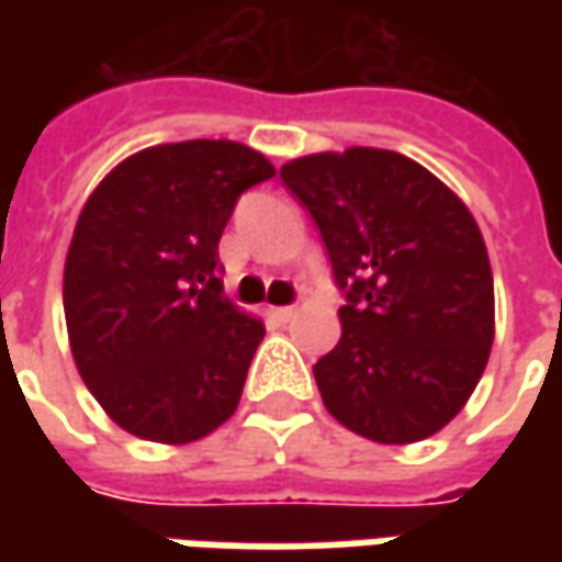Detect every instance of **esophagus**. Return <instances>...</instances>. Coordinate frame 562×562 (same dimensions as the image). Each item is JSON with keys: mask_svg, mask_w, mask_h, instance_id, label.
Listing matches in <instances>:
<instances>
[{"mask_svg": "<svg viewBox=\"0 0 562 562\" xmlns=\"http://www.w3.org/2000/svg\"><path fill=\"white\" fill-rule=\"evenodd\" d=\"M293 315H296L293 306H274V310H269V318L271 322H278V325H288Z\"/></svg>", "mask_w": 562, "mask_h": 562, "instance_id": "obj_1", "label": "esophagus"}]
</instances>
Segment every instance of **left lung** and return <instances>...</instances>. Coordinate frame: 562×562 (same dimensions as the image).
Returning a JSON list of instances; mask_svg holds the SVG:
<instances>
[{"mask_svg":"<svg viewBox=\"0 0 562 562\" xmlns=\"http://www.w3.org/2000/svg\"><path fill=\"white\" fill-rule=\"evenodd\" d=\"M328 249L340 340L313 366L325 409L378 443L431 438L472 397L494 344V278L465 203L375 146L281 168Z\"/></svg>","mask_w":562,"mask_h":562,"instance_id":"1","label":"left lung"}]
</instances>
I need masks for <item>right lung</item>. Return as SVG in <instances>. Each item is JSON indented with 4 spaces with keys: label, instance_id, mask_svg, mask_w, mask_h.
<instances>
[{
    "label": "right lung",
    "instance_id": "add662e5",
    "mask_svg": "<svg viewBox=\"0 0 562 562\" xmlns=\"http://www.w3.org/2000/svg\"><path fill=\"white\" fill-rule=\"evenodd\" d=\"M269 178L244 143H162L115 165L77 215L68 344L109 419L143 441H200L240 403L266 325L225 296L218 240L237 196Z\"/></svg>",
    "mask_w": 562,
    "mask_h": 562
}]
</instances>
